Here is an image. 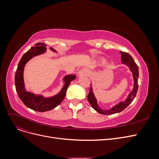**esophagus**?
Segmentation results:
<instances>
[{
    "instance_id": "obj_1",
    "label": "esophagus",
    "mask_w": 159,
    "mask_h": 159,
    "mask_svg": "<svg viewBox=\"0 0 159 159\" xmlns=\"http://www.w3.org/2000/svg\"><path fill=\"white\" fill-rule=\"evenodd\" d=\"M88 74H89V71L88 70L81 69L78 71V75L79 77H80V76H82V75H88Z\"/></svg>"
}]
</instances>
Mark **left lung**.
<instances>
[{
    "label": "left lung",
    "mask_w": 159,
    "mask_h": 159,
    "mask_svg": "<svg viewBox=\"0 0 159 159\" xmlns=\"http://www.w3.org/2000/svg\"><path fill=\"white\" fill-rule=\"evenodd\" d=\"M120 53L121 54V61L122 64H124L125 65H126L129 70L131 71V73L133 74V81H134V85H133V88L131 91V93H129L127 98L125 100L123 101V102H121L118 103L117 105H114L113 107H112L111 109H107V110H105L102 109L98 105V100L95 98V95L93 92V88L91 87L89 89V93L88 95V99L89 103L91 104V107H92L96 111L103 114V115H111V114H115V113H117L119 112H121L122 111H123L125 109L127 108L129 105L131 103V102L134 99L137 92L138 90V78H139V68L137 65L136 64L135 62H134V60L133 59V57L131 55H129L128 53L127 52H121L120 51Z\"/></svg>",
    "instance_id": "1"
}]
</instances>
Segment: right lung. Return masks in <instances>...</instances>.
Masks as SVG:
<instances>
[{"label":"right lung","mask_w":159,"mask_h":159,"mask_svg":"<svg viewBox=\"0 0 159 159\" xmlns=\"http://www.w3.org/2000/svg\"><path fill=\"white\" fill-rule=\"evenodd\" d=\"M50 50L57 52L55 49L50 48ZM46 52V45L44 43H37L34 47L26 52L22 57L18 64L15 74V87L18 97L23 103L28 108L39 112H44L52 110L60 105L64 99L66 91L71 81L76 78L75 74L65 75L62 81L64 85L61 89L57 94L51 97H44L41 94H36L26 89L24 81V70L27 62L34 57L41 55Z\"/></svg>","instance_id":"add662e5"}]
</instances>
